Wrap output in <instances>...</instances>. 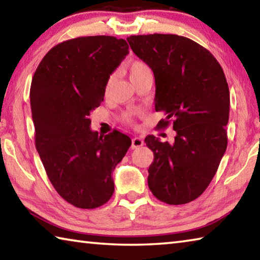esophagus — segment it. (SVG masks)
<instances>
[{
	"instance_id": "1",
	"label": "esophagus",
	"mask_w": 260,
	"mask_h": 260,
	"mask_svg": "<svg viewBox=\"0 0 260 260\" xmlns=\"http://www.w3.org/2000/svg\"><path fill=\"white\" fill-rule=\"evenodd\" d=\"M144 144V141L142 138H139V136H135V138L132 139V149H138L140 146H142Z\"/></svg>"
}]
</instances>
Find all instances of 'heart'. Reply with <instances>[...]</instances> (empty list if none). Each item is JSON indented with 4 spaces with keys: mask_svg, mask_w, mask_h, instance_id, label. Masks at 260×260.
Listing matches in <instances>:
<instances>
[{
    "mask_svg": "<svg viewBox=\"0 0 260 260\" xmlns=\"http://www.w3.org/2000/svg\"><path fill=\"white\" fill-rule=\"evenodd\" d=\"M127 70H128V74H129V78L131 81L133 82L134 79L138 78L141 75L149 72L150 68L149 66L146 64L143 61H140V60H135V61H132V62L127 66ZM115 77L116 75L115 74H111L109 77L107 79V83H106V91L108 92L109 91V88L111 87V85L114 84L115 82ZM133 116H134V112L133 111H129V112H125L124 115H122V118H124V120L127 122H131L133 120Z\"/></svg>",
    "mask_w": 260,
    "mask_h": 260,
    "instance_id": "obj_1",
    "label": "heart"
}]
</instances>
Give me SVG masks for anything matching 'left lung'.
<instances>
[{"label":"left lung","mask_w":260,"mask_h":260,"mask_svg":"<svg viewBox=\"0 0 260 260\" xmlns=\"http://www.w3.org/2000/svg\"><path fill=\"white\" fill-rule=\"evenodd\" d=\"M131 49L152 69L155 111H164L175 131L174 143L148 135L152 150L148 169L152 194L168 205L200 197L214 178L228 146L225 126L230 91L223 69L204 46L187 37L150 34L127 37Z\"/></svg>","instance_id":"left-lung-1"}]
</instances>
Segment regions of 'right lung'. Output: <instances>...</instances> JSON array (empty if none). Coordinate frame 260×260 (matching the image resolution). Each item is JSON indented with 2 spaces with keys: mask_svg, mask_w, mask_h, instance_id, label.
<instances>
[{
  "mask_svg": "<svg viewBox=\"0 0 260 260\" xmlns=\"http://www.w3.org/2000/svg\"><path fill=\"white\" fill-rule=\"evenodd\" d=\"M128 54L125 40L85 36L52 48L30 86L35 145L61 198L77 208H98L114 194L112 172L132 144L114 131H91L89 114L101 105L108 77Z\"/></svg>",
  "mask_w": 260,
  "mask_h": 260,
  "instance_id": "right-lung-1",
  "label": "right lung"
}]
</instances>
